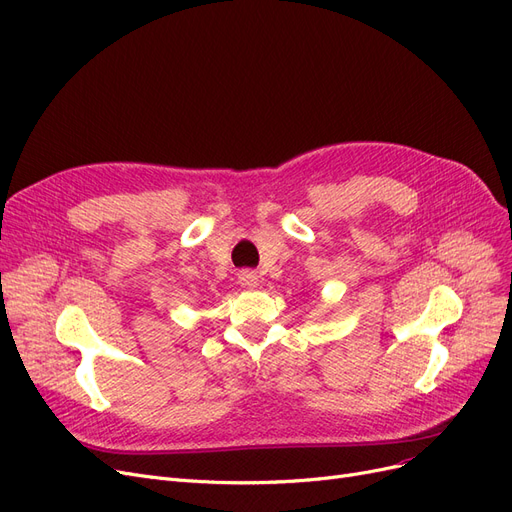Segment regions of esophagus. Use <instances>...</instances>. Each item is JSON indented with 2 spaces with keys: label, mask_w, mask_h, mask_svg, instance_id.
<instances>
[{
  "label": "esophagus",
  "mask_w": 512,
  "mask_h": 512,
  "mask_svg": "<svg viewBox=\"0 0 512 512\" xmlns=\"http://www.w3.org/2000/svg\"><path fill=\"white\" fill-rule=\"evenodd\" d=\"M238 280H240V285L246 287V289H255V287L259 285V276H257L255 272H251V270L240 272V274H238Z\"/></svg>",
  "instance_id": "1"
}]
</instances>
